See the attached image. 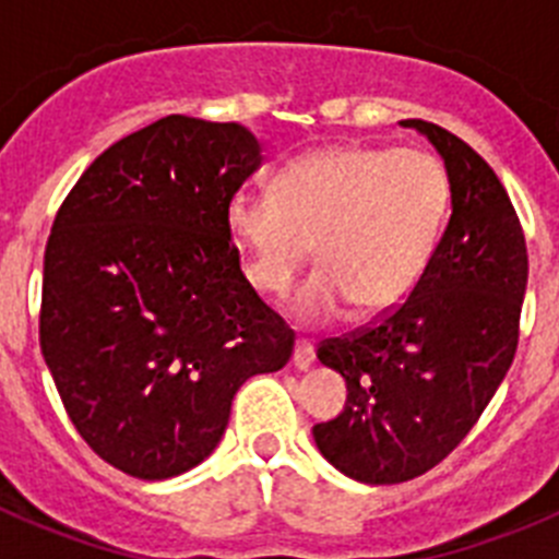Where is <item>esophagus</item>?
Returning <instances> with one entry per match:
<instances>
[{
  "label": "esophagus",
  "mask_w": 559,
  "mask_h": 559,
  "mask_svg": "<svg viewBox=\"0 0 559 559\" xmlns=\"http://www.w3.org/2000/svg\"><path fill=\"white\" fill-rule=\"evenodd\" d=\"M313 360H316L313 344H310V341H296L294 358H290L294 369H299V372H308V369L313 367Z\"/></svg>",
  "instance_id": "1"
}]
</instances>
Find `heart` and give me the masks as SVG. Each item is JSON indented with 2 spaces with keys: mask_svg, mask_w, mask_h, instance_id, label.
<instances>
[{
  "mask_svg": "<svg viewBox=\"0 0 559 559\" xmlns=\"http://www.w3.org/2000/svg\"><path fill=\"white\" fill-rule=\"evenodd\" d=\"M451 201L445 167L426 151L328 147L290 162L274 195L235 192L226 229L257 290L285 296L316 257L322 269L290 302L319 328L355 308L383 316L406 302L437 251Z\"/></svg>",
  "mask_w": 559,
  "mask_h": 559,
  "instance_id": "b5f03b06",
  "label": "heart"
}]
</instances>
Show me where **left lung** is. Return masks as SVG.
<instances>
[{"label":"left lung","mask_w":559,"mask_h":559,"mask_svg":"<svg viewBox=\"0 0 559 559\" xmlns=\"http://www.w3.org/2000/svg\"><path fill=\"white\" fill-rule=\"evenodd\" d=\"M400 126L445 162L451 221L406 302L316 353L347 380L344 412L313 426L316 448L360 484L423 476L467 437L515 358L530 274L521 224L492 167L433 122Z\"/></svg>","instance_id":"1"}]
</instances>
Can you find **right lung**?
Segmentation results:
<instances>
[{"label": "right lung", "mask_w": 559, "mask_h": 559, "mask_svg": "<svg viewBox=\"0 0 559 559\" xmlns=\"http://www.w3.org/2000/svg\"><path fill=\"white\" fill-rule=\"evenodd\" d=\"M260 165L249 128L170 114L103 151L58 210L41 353L72 426L128 476L204 462L237 389L294 353L226 229V204Z\"/></svg>", "instance_id": "right-lung-1"}]
</instances>
